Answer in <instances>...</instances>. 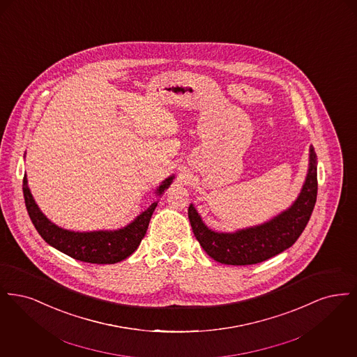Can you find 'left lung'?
Returning a JSON list of instances; mask_svg holds the SVG:
<instances>
[{
	"label": "left lung",
	"mask_w": 357,
	"mask_h": 357,
	"mask_svg": "<svg viewBox=\"0 0 357 357\" xmlns=\"http://www.w3.org/2000/svg\"><path fill=\"white\" fill-rule=\"evenodd\" d=\"M317 198V156L309 150V169L300 195L288 210L262 225L218 233L204 225L194 204L188 207L192 233L204 252L225 265H253L290 248L305 229Z\"/></svg>",
	"instance_id": "1"
}]
</instances>
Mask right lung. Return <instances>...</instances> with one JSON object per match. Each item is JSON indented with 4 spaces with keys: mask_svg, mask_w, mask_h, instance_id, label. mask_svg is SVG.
I'll return each mask as SVG.
<instances>
[{
    "mask_svg": "<svg viewBox=\"0 0 357 357\" xmlns=\"http://www.w3.org/2000/svg\"><path fill=\"white\" fill-rule=\"evenodd\" d=\"M172 179L174 175L165 179L156 188V194L162 195L170 186ZM22 191L31 221L43 239L61 253L89 264H116L132 255L144 237L153 210L158 204V202H153L130 225L119 230L80 233L59 227L41 213L28 187L26 174L22 179Z\"/></svg>",
    "mask_w": 357,
    "mask_h": 357,
    "instance_id": "right-lung-1",
    "label": "right lung"
}]
</instances>
